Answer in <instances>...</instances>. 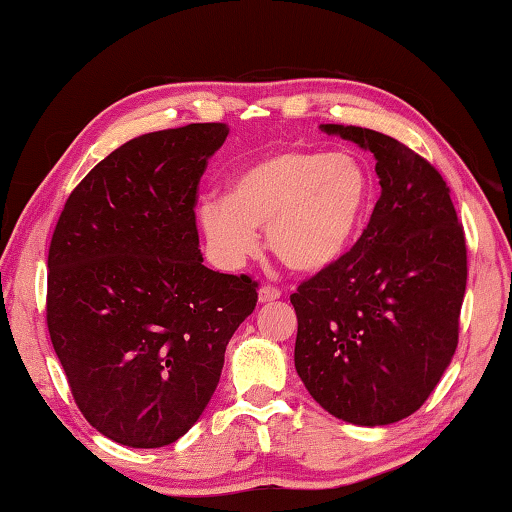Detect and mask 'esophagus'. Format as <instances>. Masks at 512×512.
I'll list each match as a JSON object with an SVG mask.
<instances>
[{"label": "esophagus", "instance_id": "1", "mask_svg": "<svg viewBox=\"0 0 512 512\" xmlns=\"http://www.w3.org/2000/svg\"><path fill=\"white\" fill-rule=\"evenodd\" d=\"M257 296H259V302H275V300H280L282 291L277 287H271V284H264V287L259 289Z\"/></svg>", "mask_w": 512, "mask_h": 512}]
</instances>
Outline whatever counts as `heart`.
Masks as SVG:
<instances>
[{
    "instance_id": "heart-1",
    "label": "heart",
    "mask_w": 512,
    "mask_h": 512,
    "mask_svg": "<svg viewBox=\"0 0 512 512\" xmlns=\"http://www.w3.org/2000/svg\"><path fill=\"white\" fill-rule=\"evenodd\" d=\"M370 201V173L354 155L291 146L241 171L230 196H205L198 221L225 268L253 259L257 228H266L277 259L293 271L318 273L348 253Z\"/></svg>"
}]
</instances>
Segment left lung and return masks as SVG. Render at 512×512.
I'll list each match as a JSON object with an SVG mask.
<instances>
[{
    "instance_id": "obj_1",
    "label": "left lung",
    "mask_w": 512,
    "mask_h": 512,
    "mask_svg": "<svg viewBox=\"0 0 512 512\" xmlns=\"http://www.w3.org/2000/svg\"><path fill=\"white\" fill-rule=\"evenodd\" d=\"M375 155L381 196L339 262L291 293L296 370L334 418L381 427L409 418L458 343L467 250L449 187L409 146L359 126L320 124Z\"/></svg>"
}]
</instances>
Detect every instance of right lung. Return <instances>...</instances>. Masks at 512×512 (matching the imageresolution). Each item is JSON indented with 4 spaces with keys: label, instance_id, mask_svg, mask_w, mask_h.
Listing matches in <instances>:
<instances>
[{
    "label": "right lung",
    "instance_id": "add662e5",
    "mask_svg": "<svg viewBox=\"0 0 512 512\" xmlns=\"http://www.w3.org/2000/svg\"><path fill=\"white\" fill-rule=\"evenodd\" d=\"M225 124L126 142L85 176L49 246L47 327L94 429L153 449L194 427L257 282L203 264L196 194Z\"/></svg>",
    "mask_w": 512,
    "mask_h": 512
}]
</instances>
